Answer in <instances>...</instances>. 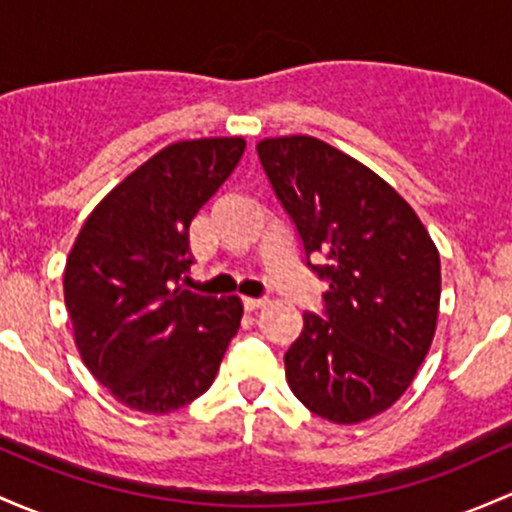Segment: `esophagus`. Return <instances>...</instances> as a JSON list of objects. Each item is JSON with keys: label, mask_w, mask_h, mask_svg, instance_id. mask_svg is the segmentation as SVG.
Masks as SVG:
<instances>
[{"label": "esophagus", "mask_w": 512, "mask_h": 512, "mask_svg": "<svg viewBox=\"0 0 512 512\" xmlns=\"http://www.w3.org/2000/svg\"><path fill=\"white\" fill-rule=\"evenodd\" d=\"M267 304V301L265 299H260V297H245V299H242V306H245V309L247 311H255V309H260V306H265Z\"/></svg>", "instance_id": "34e87169"}]
</instances>
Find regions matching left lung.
Wrapping results in <instances>:
<instances>
[{"label": "left lung", "mask_w": 512, "mask_h": 512, "mask_svg": "<svg viewBox=\"0 0 512 512\" xmlns=\"http://www.w3.org/2000/svg\"><path fill=\"white\" fill-rule=\"evenodd\" d=\"M274 196L297 228L304 265L328 289L284 353L304 407L336 424L400 400L437 328L439 252L410 203L360 161L316 137L257 144Z\"/></svg>", "instance_id": "left-lung-1"}]
</instances>
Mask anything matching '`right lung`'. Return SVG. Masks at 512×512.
I'll list each match as a JSON object with an SVG mask.
<instances>
[{
	"label": "right lung",
	"instance_id": "obj_1",
	"mask_svg": "<svg viewBox=\"0 0 512 512\" xmlns=\"http://www.w3.org/2000/svg\"><path fill=\"white\" fill-rule=\"evenodd\" d=\"M242 152L240 137L161 149L102 198L68 255L75 346L95 380L132 410L166 414L203 395L238 333V297H203L184 282L188 225Z\"/></svg>",
	"mask_w": 512,
	"mask_h": 512
}]
</instances>
